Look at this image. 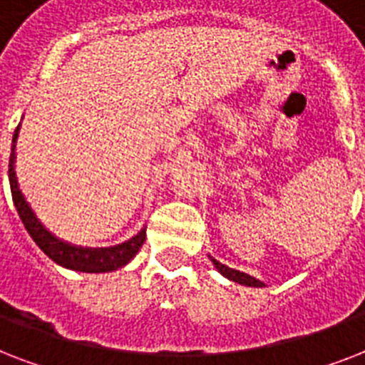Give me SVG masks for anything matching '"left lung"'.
Instances as JSON below:
<instances>
[{"label":"left lung","instance_id":"left-lung-1","mask_svg":"<svg viewBox=\"0 0 365 365\" xmlns=\"http://www.w3.org/2000/svg\"><path fill=\"white\" fill-rule=\"evenodd\" d=\"M210 259L217 271L222 272L225 278H229V280H233V282H239V284H242V286H254V288H263V286H265V284L261 282V280H257V278H254V277H250V274H246V272L235 271V269H231V267L223 265V263L216 261L214 257H210Z\"/></svg>","mask_w":365,"mask_h":365}]
</instances>
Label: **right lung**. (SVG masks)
<instances>
[{"label":"right lung","instance_id":"add662e5","mask_svg":"<svg viewBox=\"0 0 365 365\" xmlns=\"http://www.w3.org/2000/svg\"><path fill=\"white\" fill-rule=\"evenodd\" d=\"M20 125L16 126L13 136V145H11V159H9V183H11V195H13L14 208L19 212L20 220L24 223L26 231L30 233L34 242L43 250V254H47L54 263L60 267L71 269V271L79 272H111L125 267L128 261L138 254V250L142 248L143 240H145V229H142L136 237L126 240L117 246L110 248H83V246H73L70 242L60 240L54 237L39 220H37L36 212L31 210L30 202L26 200L19 187V180H16V172H14V160H16V138H19Z\"/></svg>","mask_w":365,"mask_h":365}]
</instances>
